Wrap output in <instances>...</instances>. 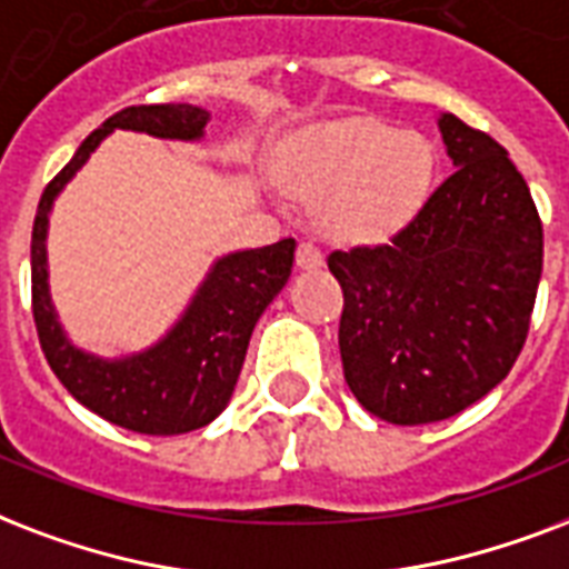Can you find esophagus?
<instances>
[{
    "mask_svg": "<svg viewBox=\"0 0 569 569\" xmlns=\"http://www.w3.org/2000/svg\"><path fill=\"white\" fill-rule=\"evenodd\" d=\"M297 263L302 270H317V267H323V252L311 240H302L297 249Z\"/></svg>",
    "mask_w": 569,
    "mask_h": 569,
    "instance_id": "obj_1",
    "label": "esophagus"
}]
</instances>
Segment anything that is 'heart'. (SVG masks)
Wrapping results in <instances>:
<instances>
[{
  "label": "heart",
  "mask_w": 569,
  "mask_h": 569,
  "mask_svg": "<svg viewBox=\"0 0 569 569\" xmlns=\"http://www.w3.org/2000/svg\"><path fill=\"white\" fill-rule=\"evenodd\" d=\"M436 153L421 133L377 118H347L308 130L288 148L284 174L323 201L320 224L335 240L371 243L409 222L433 183Z\"/></svg>",
  "instance_id": "heart-1"
}]
</instances>
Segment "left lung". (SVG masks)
<instances>
[{"mask_svg":"<svg viewBox=\"0 0 569 569\" xmlns=\"http://www.w3.org/2000/svg\"><path fill=\"white\" fill-rule=\"evenodd\" d=\"M457 171L389 243L329 254L345 290V380L391 425L442 421L481 400L526 345L543 224L492 136L439 116Z\"/></svg>","mask_w":569,"mask_h":569,"instance_id":"obj_1","label":"left lung"}]
</instances>
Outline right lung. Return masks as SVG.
<instances>
[{"instance_id": "right-lung-1", "label": "right lung", "mask_w": 569, "mask_h": 569, "mask_svg": "<svg viewBox=\"0 0 569 569\" xmlns=\"http://www.w3.org/2000/svg\"><path fill=\"white\" fill-rule=\"evenodd\" d=\"M210 112L189 103L127 106L106 118L73 160L47 183L32 228V315L52 373L73 398L106 421L148 436H178L210 425L234 395L246 347L263 308L293 270L297 240L231 252L213 263L169 335L144 353L100 359L68 341L47 284V224L52 201L112 130L196 142Z\"/></svg>"}]
</instances>
